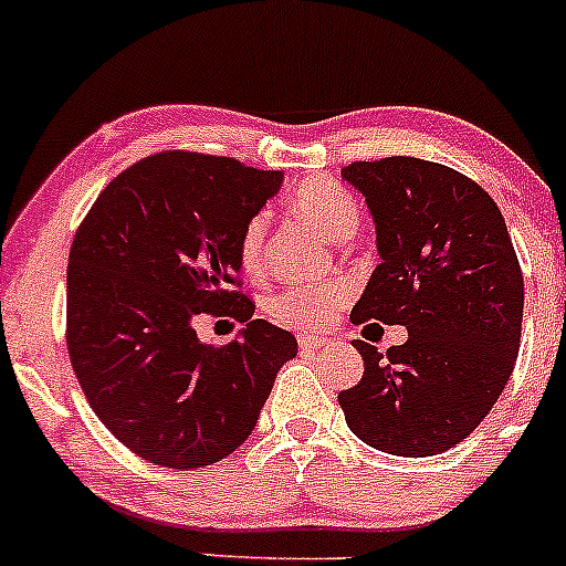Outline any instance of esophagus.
I'll return each mask as SVG.
<instances>
[{
  "label": "esophagus",
  "mask_w": 566,
  "mask_h": 566,
  "mask_svg": "<svg viewBox=\"0 0 566 566\" xmlns=\"http://www.w3.org/2000/svg\"><path fill=\"white\" fill-rule=\"evenodd\" d=\"M329 345H332L329 337H310V334H300L302 350H318V348H329Z\"/></svg>",
  "instance_id": "esophagus-1"
}]
</instances>
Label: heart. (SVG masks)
<instances>
[{
	"mask_svg": "<svg viewBox=\"0 0 566 566\" xmlns=\"http://www.w3.org/2000/svg\"><path fill=\"white\" fill-rule=\"evenodd\" d=\"M291 205L307 218L313 227L332 240H348L358 229L361 221V210L354 193L345 191L343 186L334 180L313 178L305 180L294 188L291 193ZM237 261H240L242 272L256 277L264 272L266 261V218L253 216L251 221L242 227L240 240H237ZM350 285L343 281L315 283V285H289L281 294L272 296L270 313L285 326L294 329H324L339 315V310L348 305Z\"/></svg>",
	"mask_w": 566,
	"mask_h": 566,
	"instance_id": "1",
	"label": "heart"
}]
</instances>
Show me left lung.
I'll return each mask as SVG.
<instances>
[{
  "label": "left lung",
  "instance_id": "obj_1",
  "mask_svg": "<svg viewBox=\"0 0 566 566\" xmlns=\"http://www.w3.org/2000/svg\"><path fill=\"white\" fill-rule=\"evenodd\" d=\"M343 178L373 212L380 264L350 321L407 329L380 354L356 339L364 375L339 391L361 442L394 455L459 446L500 399L518 358L524 275L494 199L446 164L388 156Z\"/></svg>",
  "mask_w": 566,
  "mask_h": 566
}]
</instances>
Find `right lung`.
I'll list each match as a JSON object with an SVG mask.
<instances>
[{"label":"right lung","instance_id":"1","mask_svg":"<svg viewBox=\"0 0 566 566\" xmlns=\"http://www.w3.org/2000/svg\"><path fill=\"white\" fill-rule=\"evenodd\" d=\"M281 172L164 150L96 197L66 266V350L91 410L154 464L197 470L248 440L296 337L253 318L237 240ZM202 312L247 324L216 349Z\"/></svg>","mask_w":566,"mask_h":566}]
</instances>
